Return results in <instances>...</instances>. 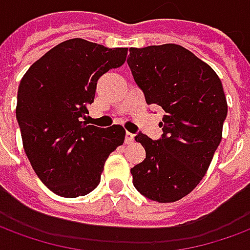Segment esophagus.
I'll list each match as a JSON object with an SVG mask.
<instances>
[{"mask_svg": "<svg viewBox=\"0 0 250 250\" xmlns=\"http://www.w3.org/2000/svg\"><path fill=\"white\" fill-rule=\"evenodd\" d=\"M134 134H131V132H125V144H132L134 143Z\"/></svg>", "mask_w": 250, "mask_h": 250, "instance_id": "1", "label": "esophagus"}]
</instances>
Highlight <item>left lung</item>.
I'll use <instances>...</instances> for the list:
<instances>
[{
  "mask_svg": "<svg viewBox=\"0 0 250 250\" xmlns=\"http://www.w3.org/2000/svg\"><path fill=\"white\" fill-rule=\"evenodd\" d=\"M147 104L166 111L159 140L138 134L146 159L131 168L135 188L158 203H173L196 188L223 138L228 112L221 81L209 64L175 43L131 47L127 59Z\"/></svg>",
  "mask_w": 250,
  "mask_h": 250,
  "instance_id": "obj_1",
  "label": "left lung"
}]
</instances>
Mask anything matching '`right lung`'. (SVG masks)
Wrapping results in <instances>:
<instances>
[{
  "label": "right lung",
  "instance_id": "add662e5",
  "mask_svg": "<svg viewBox=\"0 0 250 250\" xmlns=\"http://www.w3.org/2000/svg\"><path fill=\"white\" fill-rule=\"evenodd\" d=\"M127 50L73 38L49 50L21 79L16 116L23 149L55 195L71 199L94 191L107 158L125 142L122 125L101 128L82 119L98 79L125 63Z\"/></svg>",
  "mask_w": 250,
  "mask_h": 250
}]
</instances>
